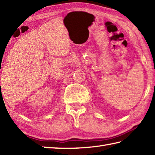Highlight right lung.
Wrapping results in <instances>:
<instances>
[{"instance_id":"1","label":"right lung","mask_w":155,"mask_h":155,"mask_svg":"<svg viewBox=\"0 0 155 155\" xmlns=\"http://www.w3.org/2000/svg\"><path fill=\"white\" fill-rule=\"evenodd\" d=\"M0 84H1V83H0Z\"/></svg>"}]
</instances>
